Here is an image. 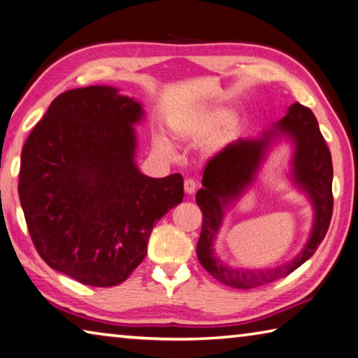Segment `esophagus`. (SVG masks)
<instances>
[{"label": "esophagus", "instance_id": "obj_1", "mask_svg": "<svg viewBox=\"0 0 358 358\" xmlns=\"http://www.w3.org/2000/svg\"><path fill=\"white\" fill-rule=\"evenodd\" d=\"M196 187H198V182L195 179L189 178V179L184 180V190H185V193H189V195H192V193L196 192Z\"/></svg>", "mask_w": 358, "mask_h": 358}]
</instances>
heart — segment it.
<instances>
[{"label": "heart", "mask_w": 358, "mask_h": 358, "mask_svg": "<svg viewBox=\"0 0 358 358\" xmlns=\"http://www.w3.org/2000/svg\"><path fill=\"white\" fill-rule=\"evenodd\" d=\"M222 115H223L222 110H204L201 113H198V115L192 119L190 129L199 131L206 127H210L212 124L217 122L218 119L222 117Z\"/></svg>", "instance_id": "1"}]
</instances>
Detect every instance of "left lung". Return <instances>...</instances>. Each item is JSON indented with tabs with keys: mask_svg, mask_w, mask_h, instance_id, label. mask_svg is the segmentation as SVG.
<instances>
[{
	"mask_svg": "<svg viewBox=\"0 0 358 358\" xmlns=\"http://www.w3.org/2000/svg\"><path fill=\"white\" fill-rule=\"evenodd\" d=\"M277 133L291 136L296 143L294 180L309 193L315 208V224L310 241L297 259L283 266L268 271H234L224 266L213 255V237L220 229L222 208L251 183L268 141ZM331 179V155L319 130L316 116L299 102L292 103L287 115L259 140H241L223 149L208 162L203 173L204 189L196 193V203L204 217L201 236L196 245L201 266L220 283L237 289H252L287 277L315 255L319 243L327 234L334 212Z\"/></svg>",
	"mask_w": 358,
	"mask_h": 358,
	"instance_id": "8db88e82",
	"label": "left lung"
}]
</instances>
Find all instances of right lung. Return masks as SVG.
Returning a JSON list of instances; mask_svg holds the SVG:
<instances>
[{
    "label": "right lung",
    "mask_w": 358,
    "mask_h": 358,
    "mask_svg": "<svg viewBox=\"0 0 358 358\" xmlns=\"http://www.w3.org/2000/svg\"><path fill=\"white\" fill-rule=\"evenodd\" d=\"M141 105L116 87L59 94L22 149L18 196L47 264L96 287L121 285L148 253L154 224L184 198V179L134 162Z\"/></svg>",
    "instance_id": "1"
}]
</instances>
